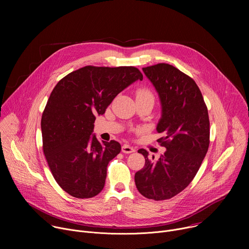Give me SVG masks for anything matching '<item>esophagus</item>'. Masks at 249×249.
<instances>
[{
	"instance_id": "obj_1",
	"label": "esophagus",
	"mask_w": 249,
	"mask_h": 249,
	"mask_svg": "<svg viewBox=\"0 0 249 249\" xmlns=\"http://www.w3.org/2000/svg\"><path fill=\"white\" fill-rule=\"evenodd\" d=\"M121 150H122V153H124V154H131L136 151L133 147H130L129 145H123Z\"/></svg>"
}]
</instances>
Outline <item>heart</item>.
Wrapping results in <instances>:
<instances>
[{
    "instance_id": "1",
    "label": "heart",
    "mask_w": 249,
    "mask_h": 249,
    "mask_svg": "<svg viewBox=\"0 0 249 249\" xmlns=\"http://www.w3.org/2000/svg\"><path fill=\"white\" fill-rule=\"evenodd\" d=\"M136 98H137V100H140V99L155 100V95L150 89H148L146 87H142L136 90Z\"/></svg>"
}]
</instances>
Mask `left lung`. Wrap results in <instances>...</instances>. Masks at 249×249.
I'll list each match as a JSON object with an SVG mask.
<instances>
[{
	"instance_id": "obj_1",
	"label": "left lung",
	"mask_w": 249,
	"mask_h": 249,
	"mask_svg": "<svg viewBox=\"0 0 249 249\" xmlns=\"http://www.w3.org/2000/svg\"><path fill=\"white\" fill-rule=\"evenodd\" d=\"M159 92L162 114L158 143L166 150L158 160L140 149L144 167L135 174L139 192L148 199L166 200L184 190L197 174L210 144L207 105L195 81L172 65L160 63L143 68Z\"/></svg>"
}]
</instances>
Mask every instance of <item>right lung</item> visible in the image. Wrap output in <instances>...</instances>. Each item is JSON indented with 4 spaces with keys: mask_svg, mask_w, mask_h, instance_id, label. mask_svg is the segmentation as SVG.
<instances>
[{
    "mask_svg": "<svg viewBox=\"0 0 249 249\" xmlns=\"http://www.w3.org/2000/svg\"><path fill=\"white\" fill-rule=\"evenodd\" d=\"M137 80L143 75L133 66H86L53 89L41 118L42 148L56 182L71 196L88 199L103 189L107 165L121 146L90 137L95 116Z\"/></svg>",
    "mask_w": 249,
    "mask_h": 249,
    "instance_id": "obj_1",
    "label": "right lung"
}]
</instances>
